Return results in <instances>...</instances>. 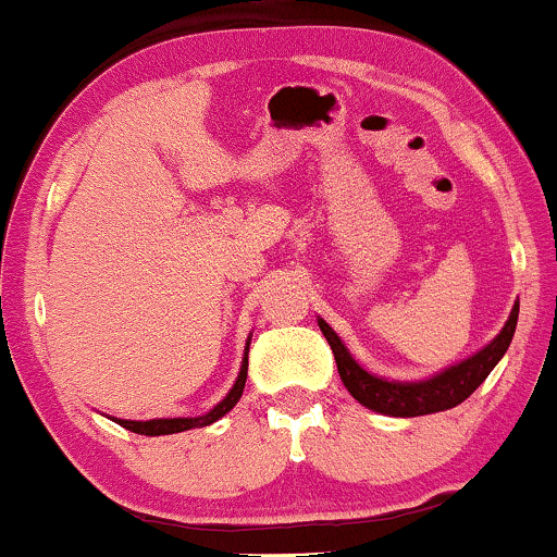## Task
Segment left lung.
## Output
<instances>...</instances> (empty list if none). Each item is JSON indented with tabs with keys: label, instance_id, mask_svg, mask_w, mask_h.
Here are the masks:
<instances>
[{
	"label": "left lung",
	"instance_id": "8db88e82",
	"mask_svg": "<svg viewBox=\"0 0 557 557\" xmlns=\"http://www.w3.org/2000/svg\"><path fill=\"white\" fill-rule=\"evenodd\" d=\"M519 319V302L511 308L509 321L502 329V334L496 336L488 347H483L478 355L470 360L455 364L440 375L421 380V383H391V380L370 375L368 370H362L360 364L351 360V355L344 347L339 336L334 334V329L326 321L319 319V326L326 336L331 351H334L336 370H339L342 383L347 385V391L360 400L362 406L372 408L377 413H388V417H424V413L447 411L462 404L478 385L488 377V372L496 368L498 360L504 357V351L509 349L513 329H517Z\"/></svg>",
	"mask_w": 557,
	"mask_h": 557
}]
</instances>
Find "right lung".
<instances>
[{
    "mask_svg": "<svg viewBox=\"0 0 557 557\" xmlns=\"http://www.w3.org/2000/svg\"><path fill=\"white\" fill-rule=\"evenodd\" d=\"M249 349V347H246ZM246 370H249V357H244L242 362V372H238L234 388H231V393L226 398L218 404L213 411L206 413V417H197V419H151V421H128V419H115L117 424L131 429V432L136 434H146V436H159V434H177V432H187V429H195V426H208L213 424V421H218L221 417H226V413L231 411L238 404V398H242L244 393V383H246Z\"/></svg>",
    "mask_w": 557,
    "mask_h": 557,
    "instance_id": "add662e5",
    "label": "right lung"
}]
</instances>
